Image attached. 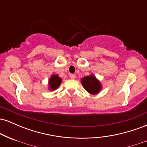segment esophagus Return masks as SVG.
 Returning a JSON list of instances; mask_svg holds the SVG:
<instances>
[{
  "mask_svg": "<svg viewBox=\"0 0 147 147\" xmlns=\"http://www.w3.org/2000/svg\"><path fill=\"white\" fill-rule=\"evenodd\" d=\"M69 77H70V78L71 79H75V77H76V76H75V75H74V74H70Z\"/></svg>",
  "mask_w": 147,
  "mask_h": 147,
  "instance_id": "obj_1",
  "label": "esophagus"
}]
</instances>
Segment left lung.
I'll return each instance as SVG.
<instances>
[{
	"instance_id": "obj_1",
	"label": "left lung",
	"mask_w": 147,
	"mask_h": 147,
	"mask_svg": "<svg viewBox=\"0 0 147 147\" xmlns=\"http://www.w3.org/2000/svg\"><path fill=\"white\" fill-rule=\"evenodd\" d=\"M81 82L84 89L91 95H97L102 90V84L94 75L83 77Z\"/></svg>"
}]
</instances>
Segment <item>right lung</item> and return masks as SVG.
Returning <instances> with one entry per match:
<instances>
[{
	"label": "right lung",
	"mask_w": 147,
	"mask_h": 147,
	"mask_svg": "<svg viewBox=\"0 0 147 147\" xmlns=\"http://www.w3.org/2000/svg\"><path fill=\"white\" fill-rule=\"evenodd\" d=\"M62 82V79L57 75H52L48 80L49 90L53 91L58 88Z\"/></svg>",
	"instance_id": "obj_1"
}]
</instances>
